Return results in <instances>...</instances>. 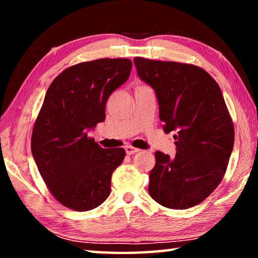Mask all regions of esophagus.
<instances>
[{
	"label": "esophagus",
	"instance_id": "1",
	"mask_svg": "<svg viewBox=\"0 0 258 258\" xmlns=\"http://www.w3.org/2000/svg\"><path fill=\"white\" fill-rule=\"evenodd\" d=\"M125 151L127 155H133V154H135V152L140 151V149H138V148H134L132 146H127V147H125Z\"/></svg>",
	"mask_w": 258,
	"mask_h": 258
}]
</instances>
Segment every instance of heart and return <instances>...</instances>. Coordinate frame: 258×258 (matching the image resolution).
I'll return each mask as SVG.
<instances>
[{
    "label": "heart",
    "instance_id": "heart-1",
    "mask_svg": "<svg viewBox=\"0 0 258 258\" xmlns=\"http://www.w3.org/2000/svg\"><path fill=\"white\" fill-rule=\"evenodd\" d=\"M139 85H140V84H139Z\"/></svg>",
    "mask_w": 258,
    "mask_h": 258
}]
</instances>
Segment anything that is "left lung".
Masks as SVG:
<instances>
[{
	"label": "left lung",
	"instance_id": "left-lung-1",
	"mask_svg": "<svg viewBox=\"0 0 258 258\" xmlns=\"http://www.w3.org/2000/svg\"><path fill=\"white\" fill-rule=\"evenodd\" d=\"M138 75L155 90L165 132L176 131V155L156 151L149 195L161 206L186 209L204 202L228 168L234 127L221 89L203 68L134 58Z\"/></svg>",
	"mask_w": 258,
	"mask_h": 258
}]
</instances>
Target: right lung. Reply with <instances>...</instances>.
<instances>
[{"label":"right lung","instance_id":"obj_1","mask_svg":"<svg viewBox=\"0 0 258 258\" xmlns=\"http://www.w3.org/2000/svg\"><path fill=\"white\" fill-rule=\"evenodd\" d=\"M130 59L86 61L59 74L46 91L32 133V154L51 195L64 207L91 211L110 195L123 148L102 149L87 131L104 120L107 100L127 81Z\"/></svg>","mask_w":258,"mask_h":258}]
</instances>
